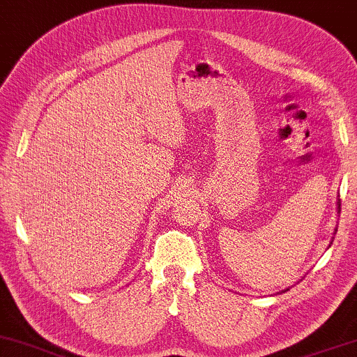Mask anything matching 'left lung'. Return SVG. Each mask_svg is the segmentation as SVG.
<instances>
[{
	"label": "left lung",
	"instance_id": "1",
	"mask_svg": "<svg viewBox=\"0 0 357 357\" xmlns=\"http://www.w3.org/2000/svg\"><path fill=\"white\" fill-rule=\"evenodd\" d=\"M339 211H341V209H339Z\"/></svg>",
	"mask_w": 357,
	"mask_h": 357
}]
</instances>
